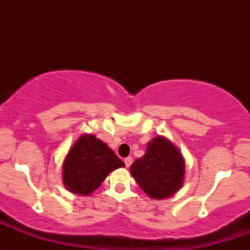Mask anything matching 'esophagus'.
Returning a JSON list of instances; mask_svg holds the SVG:
<instances>
[{"instance_id":"34e87169","label":"esophagus","mask_w":250,"mask_h":250,"mask_svg":"<svg viewBox=\"0 0 250 250\" xmlns=\"http://www.w3.org/2000/svg\"><path fill=\"white\" fill-rule=\"evenodd\" d=\"M125 167H127V168L130 167L131 163H133V157H131V156L125 157Z\"/></svg>"}]
</instances>
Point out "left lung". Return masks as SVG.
<instances>
[{"mask_svg": "<svg viewBox=\"0 0 250 250\" xmlns=\"http://www.w3.org/2000/svg\"><path fill=\"white\" fill-rule=\"evenodd\" d=\"M137 185L151 199H166L182 187L185 161L171 142L155 137L142 157L130 167Z\"/></svg>", "mask_w": 250, "mask_h": 250, "instance_id": "1", "label": "left lung"}]
</instances>
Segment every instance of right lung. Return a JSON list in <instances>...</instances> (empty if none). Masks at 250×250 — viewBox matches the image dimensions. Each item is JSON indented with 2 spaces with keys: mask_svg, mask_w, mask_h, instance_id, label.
<instances>
[{
  "mask_svg": "<svg viewBox=\"0 0 250 250\" xmlns=\"http://www.w3.org/2000/svg\"><path fill=\"white\" fill-rule=\"evenodd\" d=\"M125 167L114 151L94 135H82L63 162V181L74 194L89 195L104 181L109 173Z\"/></svg>",
  "mask_w": 250,
  "mask_h": 250,
  "instance_id": "add662e5",
  "label": "right lung"
}]
</instances>
